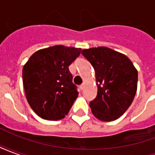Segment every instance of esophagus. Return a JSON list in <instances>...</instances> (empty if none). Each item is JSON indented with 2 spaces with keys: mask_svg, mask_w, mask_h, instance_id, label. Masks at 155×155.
<instances>
[{
  "mask_svg": "<svg viewBox=\"0 0 155 155\" xmlns=\"http://www.w3.org/2000/svg\"><path fill=\"white\" fill-rule=\"evenodd\" d=\"M84 88V84H81V85H80V89H81V91H82V90H83Z\"/></svg>",
  "mask_w": 155,
  "mask_h": 155,
  "instance_id": "1",
  "label": "esophagus"
}]
</instances>
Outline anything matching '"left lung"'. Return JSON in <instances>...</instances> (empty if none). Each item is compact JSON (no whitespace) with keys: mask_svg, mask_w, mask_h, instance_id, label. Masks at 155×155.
Listing matches in <instances>:
<instances>
[{"mask_svg":"<svg viewBox=\"0 0 155 155\" xmlns=\"http://www.w3.org/2000/svg\"><path fill=\"white\" fill-rule=\"evenodd\" d=\"M82 54L95 72L97 96L90 103L91 111L101 121L120 118L133 102L137 91L138 71L125 54L110 48L84 49Z\"/></svg>","mask_w":155,"mask_h":155,"instance_id":"obj_1","label":"left lung"}]
</instances>
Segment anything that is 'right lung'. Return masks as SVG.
Here are the masks:
<instances>
[{
  "instance_id": "right-lung-1",
  "label": "right lung",
  "mask_w": 155,
  "mask_h": 155,
  "mask_svg": "<svg viewBox=\"0 0 155 155\" xmlns=\"http://www.w3.org/2000/svg\"><path fill=\"white\" fill-rule=\"evenodd\" d=\"M81 51V48L54 45L35 51L24 64L22 78L25 97L42 119H63L78 97L69 66Z\"/></svg>"
}]
</instances>
